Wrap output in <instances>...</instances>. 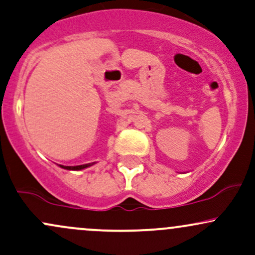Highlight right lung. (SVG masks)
Returning <instances> with one entry per match:
<instances>
[{
  "instance_id": "right-lung-1",
  "label": "right lung",
  "mask_w": 255,
  "mask_h": 255,
  "mask_svg": "<svg viewBox=\"0 0 255 255\" xmlns=\"http://www.w3.org/2000/svg\"><path fill=\"white\" fill-rule=\"evenodd\" d=\"M92 164L93 163H89V164H84V165H77V166H63V165H60V166L63 169H67V170H81V169L87 168V166H91Z\"/></svg>"
}]
</instances>
